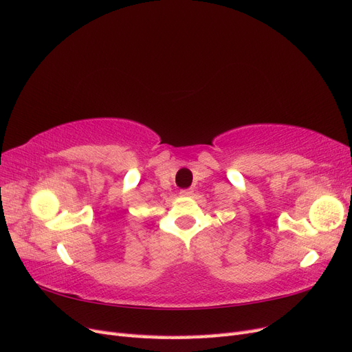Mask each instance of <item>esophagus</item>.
Instances as JSON below:
<instances>
[{"label": "esophagus", "mask_w": 352, "mask_h": 352, "mask_svg": "<svg viewBox=\"0 0 352 352\" xmlns=\"http://www.w3.org/2000/svg\"><path fill=\"white\" fill-rule=\"evenodd\" d=\"M192 192H194L192 189H184V190H180V194H182V195H190Z\"/></svg>", "instance_id": "obj_1"}]
</instances>
